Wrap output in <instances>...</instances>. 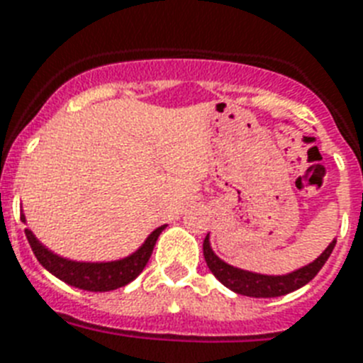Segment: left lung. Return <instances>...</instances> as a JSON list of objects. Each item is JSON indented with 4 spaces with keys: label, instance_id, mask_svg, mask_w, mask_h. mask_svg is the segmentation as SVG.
<instances>
[{
    "label": "left lung",
    "instance_id": "1",
    "mask_svg": "<svg viewBox=\"0 0 363 363\" xmlns=\"http://www.w3.org/2000/svg\"><path fill=\"white\" fill-rule=\"evenodd\" d=\"M334 246L335 238L328 244V248L320 253L319 257L315 259L313 263L306 264V267L298 268L294 272L281 274V276L250 272V270H242V268H237L233 267V264L225 263V261L218 257L216 253L212 252L208 235L205 237V242H203V255H205L207 267L216 276L218 281L225 285L228 289H231L233 293L252 296V298H276V296H284V294L293 293L296 289L309 284L319 274L320 268L325 267Z\"/></svg>",
    "mask_w": 363,
    "mask_h": 363
}]
</instances>
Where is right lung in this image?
Returning a JSON list of instances; mask_svg holds the SVG:
<instances>
[{
	"instance_id": "right-lung-1",
	"label": "right lung",
	"mask_w": 363,
	"mask_h": 363,
	"mask_svg": "<svg viewBox=\"0 0 363 363\" xmlns=\"http://www.w3.org/2000/svg\"><path fill=\"white\" fill-rule=\"evenodd\" d=\"M22 222H26V216L22 212ZM166 229V225L156 228L155 231L145 238V242L141 244L140 248L130 253L128 257L117 259V261H108V263H84V261H70L65 259L52 250L44 246L33 233L26 229V237L28 242L33 250L35 257L38 263L43 264L50 274H54L65 284L72 285V287L84 289V291H93V293H106V291H113V289L125 287L135 279L145 268V264L151 259V253L155 250V244L160 237V233Z\"/></svg>"
}]
</instances>
